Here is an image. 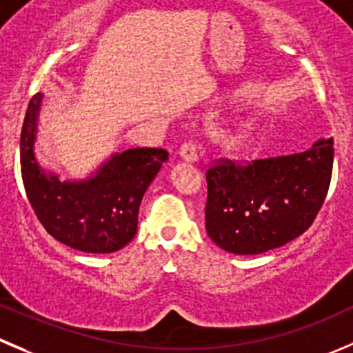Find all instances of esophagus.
Instances as JSON below:
<instances>
[{
	"instance_id": "34e87169",
	"label": "esophagus",
	"mask_w": 353,
	"mask_h": 353,
	"mask_svg": "<svg viewBox=\"0 0 353 353\" xmlns=\"http://www.w3.org/2000/svg\"><path fill=\"white\" fill-rule=\"evenodd\" d=\"M179 157L184 160V162H196L198 153L194 143H184L179 148Z\"/></svg>"
}]
</instances>
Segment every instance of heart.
<instances>
[{
	"label": "heart",
	"mask_w": 353,
	"mask_h": 353,
	"mask_svg": "<svg viewBox=\"0 0 353 353\" xmlns=\"http://www.w3.org/2000/svg\"><path fill=\"white\" fill-rule=\"evenodd\" d=\"M252 131H253L252 122L243 121V122H239V124H236L234 128L229 131V139H231L232 143H239V141H243V139L248 138V136L252 134Z\"/></svg>",
	"instance_id": "1"
}]
</instances>
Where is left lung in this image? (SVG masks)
I'll use <instances>...</instances> for the list:
<instances>
[{
  "label": "left lung",
  "instance_id": "8db88e82",
  "mask_svg": "<svg viewBox=\"0 0 353 353\" xmlns=\"http://www.w3.org/2000/svg\"><path fill=\"white\" fill-rule=\"evenodd\" d=\"M333 138L307 152L207 170L205 228L212 241L236 255L279 248L310 228L333 172Z\"/></svg>",
  "mask_w": 353,
  "mask_h": 353
}]
</instances>
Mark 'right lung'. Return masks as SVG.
<instances>
[{"label": "right lung", "instance_id": "obj_1", "mask_svg": "<svg viewBox=\"0 0 353 353\" xmlns=\"http://www.w3.org/2000/svg\"><path fill=\"white\" fill-rule=\"evenodd\" d=\"M43 94H34L20 134V169L27 198L48 232L79 252L112 253L138 231L143 194L169 153L131 148L114 153L90 177L61 181L44 170L34 153Z\"/></svg>", "mask_w": 353, "mask_h": 353}]
</instances>
